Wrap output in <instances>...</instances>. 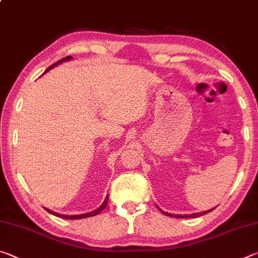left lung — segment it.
I'll return each instance as SVG.
<instances>
[{
    "label": "left lung",
    "mask_w": 258,
    "mask_h": 258,
    "mask_svg": "<svg viewBox=\"0 0 258 258\" xmlns=\"http://www.w3.org/2000/svg\"><path fill=\"white\" fill-rule=\"evenodd\" d=\"M213 209H211V211H207V212H203V213H196V214H191V215H172V214H168V213H165L163 212L165 215H168V216H175V217H180V218H186V217H198V216H203L205 215V214H207L208 212H212Z\"/></svg>",
    "instance_id": "1"
}]
</instances>
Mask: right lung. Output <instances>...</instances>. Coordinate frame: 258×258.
Returning a JSON list of instances; mask_svg holds the SVG:
<instances>
[{
    "label": "right lung",
    "instance_id": "obj_1",
    "mask_svg": "<svg viewBox=\"0 0 258 258\" xmlns=\"http://www.w3.org/2000/svg\"><path fill=\"white\" fill-rule=\"evenodd\" d=\"M72 59V56L71 55H68V56H66V58H62L61 60H59V61H56L55 63H53V64H51V66L46 69V71L44 72V74L46 73V72H49L51 68H53L54 66H56V64H59V63H61V62H63V61H67V60H71ZM108 199H109V196H107L106 197V199H104V202L102 203V205L101 206H100L98 209H95V211H93V212H90V213H86V214H81V215H61V214H58V213H54V212H52V211H50V209H47V208H45L47 212L49 213H51V214H53V215H55V216H58V217H62V218H67V220H78V218H86V217H91V216H95V215H98V214L100 213V212H102L104 208L107 207V204H108Z\"/></svg>",
    "mask_w": 258,
    "mask_h": 258
}]
</instances>
